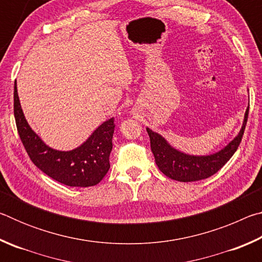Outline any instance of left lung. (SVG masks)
Returning a JSON list of instances; mask_svg holds the SVG:
<instances>
[{
	"mask_svg": "<svg viewBox=\"0 0 262 262\" xmlns=\"http://www.w3.org/2000/svg\"><path fill=\"white\" fill-rule=\"evenodd\" d=\"M248 110H250V106L246 108L243 126L238 135L220 151L206 155V156H194V155L181 152L172 147L162 135L147 128L151 151L158 168L168 178L183 181V183L202 180L215 174L237 151L246 127Z\"/></svg>",
	"mask_w": 262,
	"mask_h": 262,
	"instance_id": "1",
	"label": "left lung"
}]
</instances>
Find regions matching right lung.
Here are the masks:
<instances>
[{"mask_svg":"<svg viewBox=\"0 0 262 262\" xmlns=\"http://www.w3.org/2000/svg\"><path fill=\"white\" fill-rule=\"evenodd\" d=\"M14 114L17 130L31 161L52 179L70 187H90L104 178L110 168L114 118L104 121L79 145L69 151L51 148L26 121L17 84L14 91Z\"/></svg>","mask_w":262,"mask_h":262,"instance_id":"right-lung-1","label":"right lung"}]
</instances>
